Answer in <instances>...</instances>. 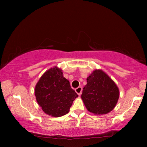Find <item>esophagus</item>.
I'll return each mask as SVG.
<instances>
[{
  "label": "esophagus",
  "mask_w": 147,
  "mask_h": 147,
  "mask_svg": "<svg viewBox=\"0 0 147 147\" xmlns=\"http://www.w3.org/2000/svg\"><path fill=\"white\" fill-rule=\"evenodd\" d=\"M82 87H78V88H77L75 89V91L76 92V93L78 94V95H80L82 94Z\"/></svg>",
  "instance_id": "1"
}]
</instances>
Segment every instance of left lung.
I'll return each mask as SVG.
<instances>
[{
    "instance_id": "1",
    "label": "left lung",
    "mask_w": 147,
    "mask_h": 147,
    "mask_svg": "<svg viewBox=\"0 0 147 147\" xmlns=\"http://www.w3.org/2000/svg\"><path fill=\"white\" fill-rule=\"evenodd\" d=\"M81 97L89 112L97 115L113 110L119 97L115 82L101 70H95L87 78Z\"/></svg>"
}]
</instances>
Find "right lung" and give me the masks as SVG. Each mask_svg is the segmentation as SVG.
Masks as SVG:
<instances>
[{"label": "right lung", "mask_w": 147, "mask_h": 147, "mask_svg": "<svg viewBox=\"0 0 147 147\" xmlns=\"http://www.w3.org/2000/svg\"><path fill=\"white\" fill-rule=\"evenodd\" d=\"M35 95L44 112L55 117L68 113L73 102L78 96L62 71L56 67L41 77L35 88Z\"/></svg>", "instance_id": "add662e5"}]
</instances>
